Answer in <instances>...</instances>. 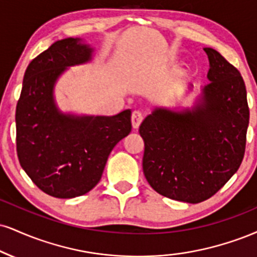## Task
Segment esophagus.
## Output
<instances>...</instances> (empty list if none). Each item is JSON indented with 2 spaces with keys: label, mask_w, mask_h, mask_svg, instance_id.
I'll return each mask as SVG.
<instances>
[{
  "label": "esophagus",
  "mask_w": 257,
  "mask_h": 257,
  "mask_svg": "<svg viewBox=\"0 0 257 257\" xmlns=\"http://www.w3.org/2000/svg\"><path fill=\"white\" fill-rule=\"evenodd\" d=\"M142 119H144V116H142V113L140 111H134V112L132 113V125L134 129H138L139 126H140Z\"/></svg>",
  "instance_id": "34e87169"
}]
</instances>
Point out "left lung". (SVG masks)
<instances>
[{
	"label": "left lung",
	"instance_id": "1",
	"mask_svg": "<svg viewBox=\"0 0 257 257\" xmlns=\"http://www.w3.org/2000/svg\"><path fill=\"white\" fill-rule=\"evenodd\" d=\"M202 97L193 110L156 109L141 123L142 169L160 195L189 203L214 195L242 164L249 124L245 83L217 50Z\"/></svg>",
	"mask_w": 257,
	"mask_h": 257
}]
</instances>
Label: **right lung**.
Returning a JSON list of instances; mask_svg holds the SVG:
<instances>
[{
  "instance_id": "add662e5",
  "label": "right lung",
  "mask_w": 257,
  "mask_h": 257,
  "mask_svg": "<svg viewBox=\"0 0 257 257\" xmlns=\"http://www.w3.org/2000/svg\"><path fill=\"white\" fill-rule=\"evenodd\" d=\"M80 39L57 40L31 61L15 111L21 168L40 190L58 199L81 196L103 175L112 148L132 131L131 110L112 117H73L56 109L52 89L66 67L91 58Z\"/></svg>"
}]
</instances>
